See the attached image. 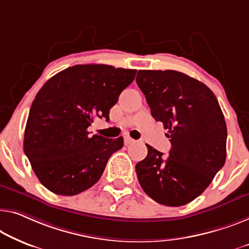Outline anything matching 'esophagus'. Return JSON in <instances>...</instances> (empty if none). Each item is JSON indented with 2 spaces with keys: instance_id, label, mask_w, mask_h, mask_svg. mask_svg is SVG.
Instances as JSON below:
<instances>
[{
  "instance_id": "1",
  "label": "esophagus",
  "mask_w": 249,
  "mask_h": 249,
  "mask_svg": "<svg viewBox=\"0 0 249 249\" xmlns=\"http://www.w3.org/2000/svg\"><path fill=\"white\" fill-rule=\"evenodd\" d=\"M134 142H135V141L133 140L131 136L127 135V136L124 137V143H125V145H128V144H132V143H134Z\"/></svg>"
}]
</instances>
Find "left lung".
<instances>
[{"label": "left lung", "mask_w": 249, "mask_h": 249, "mask_svg": "<svg viewBox=\"0 0 249 249\" xmlns=\"http://www.w3.org/2000/svg\"><path fill=\"white\" fill-rule=\"evenodd\" d=\"M136 83L171 142L166 159L146 144V158L135 166L137 179L154 201L187 205L225 164L227 126L219 103L205 84L176 70H139Z\"/></svg>", "instance_id": "8db88e82"}]
</instances>
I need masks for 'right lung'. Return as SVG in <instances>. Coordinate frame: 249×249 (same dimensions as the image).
Listing matches in <instances>:
<instances>
[{
    "label": "right lung",
    "mask_w": 249,
    "mask_h": 249,
    "mask_svg": "<svg viewBox=\"0 0 249 249\" xmlns=\"http://www.w3.org/2000/svg\"><path fill=\"white\" fill-rule=\"evenodd\" d=\"M136 70L107 65H76L51 77L30 108L24 153L36 178L55 195L75 196L101 179L123 137L89 135L95 117L109 109L134 80Z\"/></svg>",
    "instance_id": "right-lung-1"
}]
</instances>
